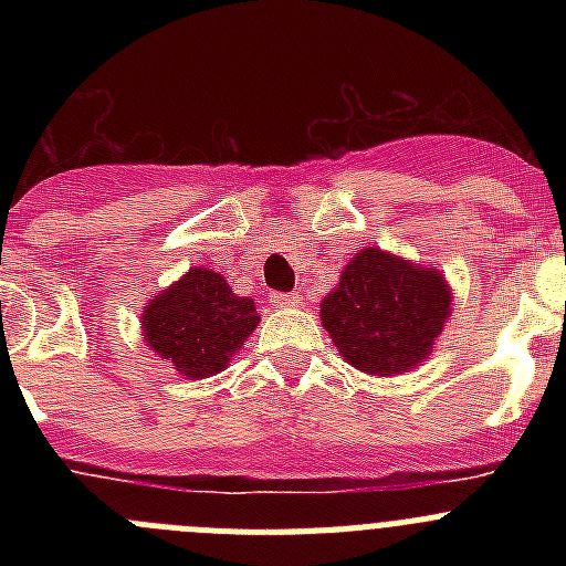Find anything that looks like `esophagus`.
Here are the masks:
<instances>
[{
    "instance_id": "esophagus-1",
    "label": "esophagus",
    "mask_w": 566,
    "mask_h": 566,
    "mask_svg": "<svg viewBox=\"0 0 566 566\" xmlns=\"http://www.w3.org/2000/svg\"><path fill=\"white\" fill-rule=\"evenodd\" d=\"M300 294H294V292H289V294H274V300L272 303H277L280 308H289V306H300Z\"/></svg>"
}]
</instances>
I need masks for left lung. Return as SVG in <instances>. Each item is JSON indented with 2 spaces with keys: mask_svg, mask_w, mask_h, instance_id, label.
<instances>
[{
  "mask_svg": "<svg viewBox=\"0 0 566 566\" xmlns=\"http://www.w3.org/2000/svg\"><path fill=\"white\" fill-rule=\"evenodd\" d=\"M451 317V286L437 269L368 247L319 303V319L348 365L374 377L411 371L428 359Z\"/></svg>",
  "mask_w": 566,
  "mask_h": 566,
  "instance_id": "8db88e82",
  "label": "left lung"
}]
</instances>
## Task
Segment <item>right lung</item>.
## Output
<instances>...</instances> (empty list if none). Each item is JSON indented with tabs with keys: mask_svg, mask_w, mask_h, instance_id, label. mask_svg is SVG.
<instances>
[{
	"mask_svg": "<svg viewBox=\"0 0 566 566\" xmlns=\"http://www.w3.org/2000/svg\"><path fill=\"white\" fill-rule=\"evenodd\" d=\"M260 317L254 300L238 297L209 269H189L144 306V339L164 363L187 379L223 371Z\"/></svg>",
	"mask_w": 566,
	"mask_h": 566,
	"instance_id": "add662e5",
	"label": "right lung"
}]
</instances>
